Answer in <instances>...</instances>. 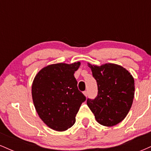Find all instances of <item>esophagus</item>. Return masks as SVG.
I'll list each match as a JSON object with an SVG mask.
<instances>
[{
    "instance_id": "34e87169",
    "label": "esophagus",
    "mask_w": 151,
    "mask_h": 151,
    "mask_svg": "<svg viewBox=\"0 0 151 151\" xmlns=\"http://www.w3.org/2000/svg\"><path fill=\"white\" fill-rule=\"evenodd\" d=\"M84 93V96H88V92H87V91H84V93Z\"/></svg>"
}]
</instances>
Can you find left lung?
<instances>
[{"label":"left lung","instance_id":"8db88e82","mask_svg":"<svg viewBox=\"0 0 151 151\" xmlns=\"http://www.w3.org/2000/svg\"><path fill=\"white\" fill-rule=\"evenodd\" d=\"M92 75L96 80L98 95L86 101L99 124L113 126L125 119L134 98V79L121 65L106 63L101 66L91 65Z\"/></svg>","mask_w":151,"mask_h":151}]
</instances>
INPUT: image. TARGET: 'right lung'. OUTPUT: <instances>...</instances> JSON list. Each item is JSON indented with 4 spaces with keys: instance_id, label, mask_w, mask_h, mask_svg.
Returning a JSON list of instances; mask_svg holds the SVG:
<instances>
[{
    "instance_id": "add662e5",
    "label": "right lung",
    "mask_w": 151,
    "mask_h": 151,
    "mask_svg": "<svg viewBox=\"0 0 151 151\" xmlns=\"http://www.w3.org/2000/svg\"><path fill=\"white\" fill-rule=\"evenodd\" d=\"M80 62L58 63L43 67L32 84L36 111L50 129L65 131L74 125L76 115L86 97L77 88L74 72Z\"/></svg>"
}]
</instances>
